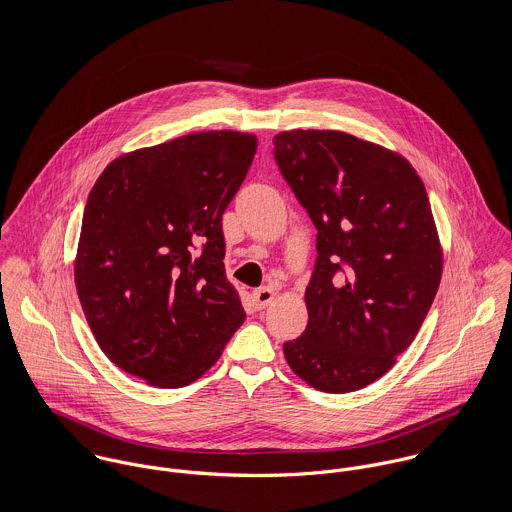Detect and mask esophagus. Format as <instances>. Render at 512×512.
<instances>
[{"instance_id": "1", "label": "esophagus", "mask_w": 512, "mask_h": 512, "mask_svg": "<svg viewBox=\"0 0 512 512\" xmlns=\"http://www.w3.org/2000/svg\"><path fill=\"white\" fill-rule=\"evenodd\" d=\"M274 295H276V292H274L272 288H260V290H256V292L252 293L254 303H256L258 309H266L268 305H272Z\"/></svg>"}]
</instances>
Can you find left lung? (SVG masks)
I'll return each mask as SVG.
<instances>
[{
  "mask_svg": "<svg viewBox=\"0 0 512 512\" xmlns=\"http://www.w3.org/2000/svg\"><path fill=\"white\" fill-rule=\"evenodd\" d=\"M276 163L317 228L307 327L284 343L309 386L343 394L386 374L418 335L443 268L426 187L406 157L337 130L274 138Z\"/></svg>",
  "mask_w": 512,
  "mask_h": 512,
  "instance_id": "1",
  "label": "left lung"
}]
</instances>
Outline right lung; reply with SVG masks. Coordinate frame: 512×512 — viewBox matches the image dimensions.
<instances>
[{"label":"right lung","instance_id":"obj_1","mask_svg":"<svg viewBox=\"0 0 512 512\" xmlns=\"http://www.w3.org/2000/svg\"><path fill=\"white\" fill-rule=\"evenodd\" d=\"M258 140L199 132L114 159L94 183L74 284L104 355L157 388L195 382L246 313L224 274L222 213Z\"/></svg>","mask_w":512,"mask_h":512}]
</instances>
